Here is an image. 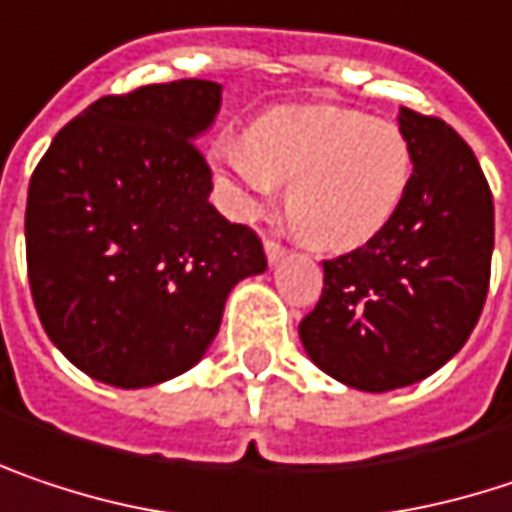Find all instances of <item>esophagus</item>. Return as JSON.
Returning <instances> with one entry per match:
<instances>
[{
  "label": "esophagus",
  "instance_id": "esophagus-1",
  "mask_svg": "<svg viewBox=\"0 0 512 512\" xmlns=\"http://www.w3.org/2000/svg\"><path fill=\"white\" fill-rule=\"evenodd\" d=\"M263 252H266V260H269L272 266H275L278 260H284V257H287V249H284V246H278L275 240H266V243H263Z\"/></svg>",
  "mask_w": 512,
  "mask_h": 512
}]
</instances>
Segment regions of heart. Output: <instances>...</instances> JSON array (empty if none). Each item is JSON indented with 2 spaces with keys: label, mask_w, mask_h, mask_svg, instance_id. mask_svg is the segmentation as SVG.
<instances>
[{
  "label": "heart",
  "mask_w": 512,
  "mask_h": 512,
  "mask_svg": "<svg viewBox=\"0 0 512 512\" xmlns=\"http://www.w3.org/2000/svg\"><path fill=\"white\" fill-rule=\"evenodd\" d=\"M213 161L243 216L257 213L275 184H287V222L322 255L375 240L413 178V152L398 125L337 105L272 108L249 125L246 140H219Z\"/></svg>",
  "instance_id": "b5f03b06"
}]
</instances>
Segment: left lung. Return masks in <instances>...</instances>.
<instances>
[{"mask_svg": "<svg viewBox=\"0 0 512 512\" xmlns=\"http://www.w3.org/2000/svg\"><path fill=\"white\" fill-rule=\"evenodd\" d=\"M413 178L393 222L325 260V290L299 325L307 357L334 381L390 393L445 366L478 325L495 210L472 149L442 119L398 108Z\"/></svg>", "mask_w": 512, "mask_h": 512, "instance_id": "obj_1", "label": "left lung"}]
</instances>
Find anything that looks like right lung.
Returning a JSON list of instances; mask_svg holds the SVG:
<instances>
[{
  "label": "right lung",
  "mask_w": 512,
  "mask_h": 512,
  "mask_svg": "<svg viewBox=\"0 0 512 512\" xmlns=\"http://www.w3.org/2000/svg\"><path fill=\"white\" fill-rule=\"evenodd\" d=\"M222 84L181 78L93 102L58 131L25 205V257L49 340L119 390L163 384L210 349L228 293L266 272L246 225L208 202L196 149Z\"/></svg>",
  "instance_id": "add662e5"
}]
</instances>
